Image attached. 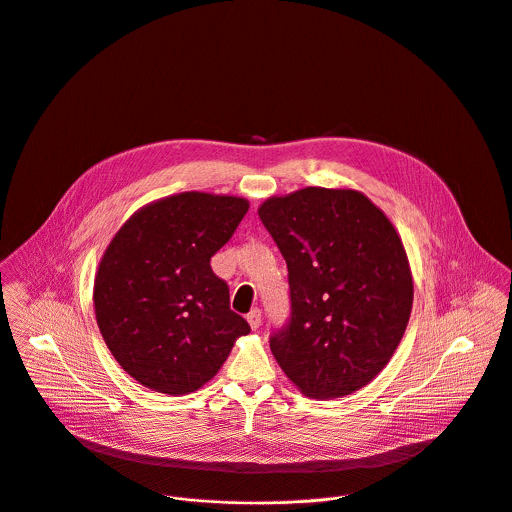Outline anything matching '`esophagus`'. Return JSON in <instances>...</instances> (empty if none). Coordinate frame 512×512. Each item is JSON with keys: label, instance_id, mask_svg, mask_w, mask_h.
<instances>
[{"label": "esophagus", "instance_id": "1", "mask_svg": "<svg viewBox=\"0 0 512 512\" xmlns=\"http://www.w3.org/2000/svg\"><path fill=\"white\" fill-rule=\"evenodd\" d=\"M247 321H249L251 329H253V331H257V329H259V325H261V311H259V309H253V311L247 315Z\"/></svg>", "mask_w": 512, "mask_h": 512}]
</instances>
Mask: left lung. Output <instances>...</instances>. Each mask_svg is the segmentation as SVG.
<instances>
[{"mask_svg":"<svg viewBox=\"0 0 512 512\" xmlns=\"http://www.w3.org/2000/svg\"><path fill=\"white\" fill-rule=\"evenodd\" d=\"M259 217L289 271L291 317L269 339L279 367L311 399L369 385L397 351L413 307L397 229L355 189L269 197Z\"/></svg>","mask_w":512,"mask_h":512,"instance_id":"left-lung-1","label":"left lung"}]
</instances>
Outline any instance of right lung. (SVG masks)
<instances>
[{
  "mask_svg": "<svg viewBox=\"0 0 512 512\" xmlns=\"http://www.w3.org/2000/svg\"><path fill=\"white\" fill-rule=\"evenodd\" d=\"M247 211L243 197L187 191L141 207L107 245L93 285L97 327L143 387L197 391L251 331L211 271Z\"/></svg>",
  "mask_w": 512,
  "mask_h": 512,
  "instance_id": "obj_1",
  "label": "right lung"
}]
</instances>
